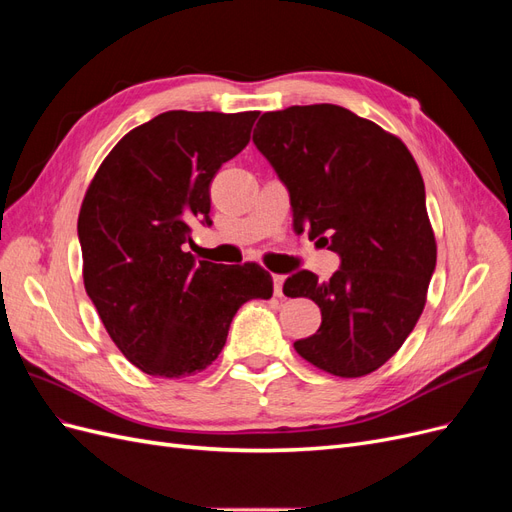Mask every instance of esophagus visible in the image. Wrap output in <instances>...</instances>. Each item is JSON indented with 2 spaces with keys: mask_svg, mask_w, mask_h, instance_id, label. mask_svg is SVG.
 <instances>
[{
  "mask_svg": "<svg viewBox=\"0 0 512 512\" xmlns=\"http://www.w3.org/2000/svg\"><path fill=\"white\" fill-rule=\"evenodd\" d=\"M284 282H286V275H273V290H275V297H284Z\"/></svg>",
  "mask_w": 512,
  "mask_h": 512,
  "instance_id": "obj_1",
  "label": "esophagus"
}]
</instances>
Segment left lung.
Instances as JSON below:
<instances>
[{"instance_id": "obj_1", "label": "left lung", "mask_w": 512, "mask_h": 512, "mask_svg": "<svg viewBox=\"0 0 512 512\" xmlns=\"http://www.w3.org/2000/svg\"><path fill=\"white\" fill-rule=\"evenodd\" d=\"M254 145L288 188L294 232L342 258L329 282L312 271L286 280V297L322 312L294 350L333 376H367L416 327L436 269L421 170L395 134L335 104L265 113Z\"/></svg>"}]
</instances>
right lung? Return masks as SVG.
Here are the masks:
<instances>
[{"label":"right lung","mask_w":512,"mask_h":512,"mask_svg":"<svg viewBox=\"0 0 512 512\" xmlns=\"http://www.w3.org/2000/svg\"><path fill=\"white\" fill-rule=\"evenodd\" d=\"M258 113L168 111L130 130L91 179L79 213L83 282L106 333L149 376L207 369L250 299H271L256 262L213 265L185 252L211 224L209 185L250 143Z\"/></svg>","instance_id":"obj_1"}]
</instances>
